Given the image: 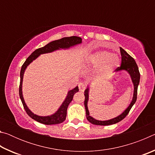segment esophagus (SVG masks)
Wrapping results in <instances>:
<instances>
[{"label":"esophagus","instance_id":"1","mask_svg":"<svg viewBox=\"0 0 155 155\" xmlns=\"http://www.w3.org/2000/svg\"><path fill=\"white\" fill-rule=\"evenodd\" d=\"M78 88H79V90L81 91H83L84 90H85V89L86 88L85 84H84L83 83H79V85H78Z\"/></svg>","mask_w":155,"mask_h":155}]
</instances>
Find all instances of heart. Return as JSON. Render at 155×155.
<instances>
[{"mask_svg": "<svg viewBox=\"0 0 155 155\" xmlns=\"http://www.w3.org/2000/svg\"><path fill=\"white\" fill-rule=\"evenodd\" d=\"M87 61L91 64H99L96 68V72L102 77L111 74L120 64L118 56L106 51H98L89 54Z\"/></svg>", "mask_w": 155, "mask_h": 155, "instance_id": "1", "label": "heart"}]
</instances>
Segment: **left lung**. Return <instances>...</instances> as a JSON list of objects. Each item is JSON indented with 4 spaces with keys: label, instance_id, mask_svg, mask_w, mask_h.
Segmentation results:
<instances>
[{
    "label": "left lung",
    "instance_id": "8db88e82",
    "mask_svg": "<svg viewBox=\"0 0 155 155\" xmlns=\"http://www.w3.org/2000/svg\"><path fill=\"white\" fill-rule=\"evenodd\" d=\"M120 52H121L122 55V64L120 68H118L117 70V72L125 71L129 74L131 81H132L133 85V96L132 101L129 104L127 109H126L122 114H120L117 116L114 117V118L107 120H98L93 117H91L90 115V111H89L87 103L89 101V95H90V85H87L86 90L84 91V95H85V101H84V104H85V112H86V117L89 122L91 124L95 125H101V126H107L116 124L122 120L124 117L128 115V112L130 111V109L132 108L133 104L135 103L136 100H137V87L139 84H140V74L139 72V68L137 64L135 61V59L129 55L124 49L120 48Z\"/></svg>",
    "mask_w": 155,
    "mask_h": 155
}]
</instances>
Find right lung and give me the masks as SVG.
<instances>
[{"mask_svg": "<svg viewBox=\"0 0 155 155\" xmlns=\"http://www.w3.org/2000/svg\"><path fill=\"white\" fill-rule=\"evenodd\" d=\"M82 43V39L79 37L77 36H72V37H66L60 39V40H54L51 41L48 44L44 47H41L38 49H36L35 51L31 53V55L28 57L26 60L24 64L22 65V68L20 70V87H19V94L20 98L22 101L23 106L25 109L27 114L29 115L31 118L33 119L35 121L41 123V124H46V125H51V124H61L64 121H65L67 115V109L69 104L71 103L73 99V96L74 94L78 91V87L77 86L74 88L68 91L67 96L65 97L64 101H63L62 104L60 105L58 109L51 115H46V116H41L35 114L34 113L31 111L28 108V106L26 104L24 97H23L22 94V81L23 77L26 69H27L28 65H30L34 60H35L38 57L41 55V54L50 53L59 50H68L72 47H74L78 44Z\"/></svg>", "mask_w": 155, "mask_h": 155, "instance_id": "add662e5", "label": "right lung"}]
</instances>
